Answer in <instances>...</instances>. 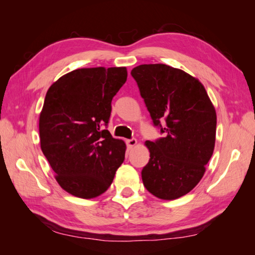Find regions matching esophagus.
Listing matches in <instances>:
<instances>
[{
    "label": "esophagus",
    "instance_id": "esophagus-1",
    "mask_svg": "<svg viewBox=\"0 0 255 255\" xmlns=\"http://www.w3.org/2000/svg\"><path fill=\"white\" fill-rule=\"evenodd\" d=\"M126 143H127V147L129 149H132L133 147H136L137 140L136 139H128V140H126Z\"/></svg>",
    "mask_w": 255,
    "mask_h": 255
}]
</instances>
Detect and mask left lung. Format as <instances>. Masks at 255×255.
Masks as SVG:
<instances>
[{"label": "left lung", "mask_w": 255, "mask_h": 255, "mask_svg": "<svg viewBox=\"0 0 255 255\" xmlns=\"http://www.w3.org/2000/svg\"><path fill=\"white\" fill-rule=\"evenodd\" d=\"M131 75L153 124L164 133L144 142L150 160L141 172L143 185L160 199L180 198L202 180L213 155L216 110L199 80L181 69L141 64Z\"/></svg>", "instance_id": "left-lung-1"}]
</instances>
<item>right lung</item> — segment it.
Segmentation results:
<instances>
[{"label": "right lung", "instance_id": "add662e5", "mask_svg": "<svg viewBox=\"0 0 255 255\" xmlns=\"http://www.w3.org/2000/svg\"><path fill=\"white\" fill-rule=\"evenodd\" d=\"M126 80V67L83 68L62 75L47 91L39 116L40 148L59 185L75 197L105 193L124 162L126 144L103 125Z\"/></svg>", "mask_w": 255, "mask_h": 255}]
</instances>
